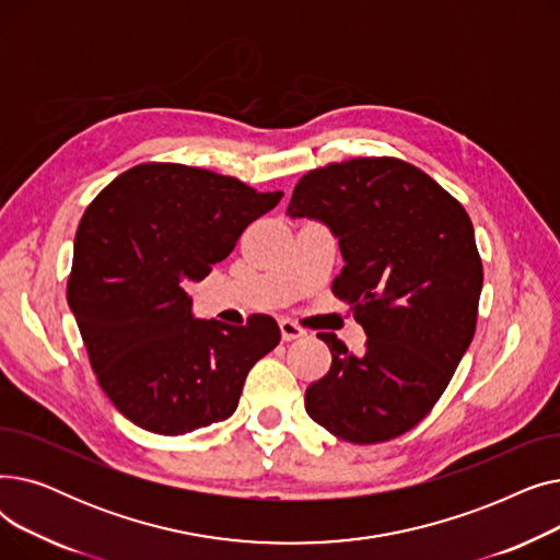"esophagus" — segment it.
<instances>
[{"label": "esophagus", "instance_id": "1", "mask_svg": "<svg viewBox=\"0 0 560 560\" xmlns=\"http://www.w3.org/2000/svg\"><path fill=\"white\" fill-rule=\"evenodd\" d=\"M279 329H281V340L283 342H290V340H298V338H302L306 331L300 327V325H295V322L292 319H279Z\"/></svg>", "mask_w": 560, "mask_h": 560}]
</instances>
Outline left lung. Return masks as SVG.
<instances>
[{"mask_svg": "<svg viewBox=\"0 0 560 560\" xmlns=\"http://www.w3.org/2000/svg\"><path fill=\"white\" fill-rule=\"evenodd\" d=\"M290 218L327 224L342 270L334 295L354 308L361 354L334 334L331 368L306 390V413L354 445L393 440L427 418L475 338L483 265L472 220L429 174L399 159L311 170Z\"/></svg>", "mask_w": 560, "mask_h": 560, "instance_id": "1", "label": "left lung"}]
</instances>
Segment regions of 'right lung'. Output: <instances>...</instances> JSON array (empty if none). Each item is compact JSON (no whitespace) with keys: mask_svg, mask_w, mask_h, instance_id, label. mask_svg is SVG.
Masks as SVG:
<instances>
[{"mask_svg":"<svg viewBox=\"0 0 560 560\" xmlns=\"http://www.w3.org/2000/svg\"><path fill=\"white\" fill-rule=\"evenodd\" d=\"M283 192L179 163H142L88 206L68 304L102 390L136 427L184 435L233 416L254 363L281 331L197 319L186 283L209 277Z\"/></svg>","mask_w":560,"mask_h":560,"instance_id":"add662e5","label":"right lung"}]
</instances>
